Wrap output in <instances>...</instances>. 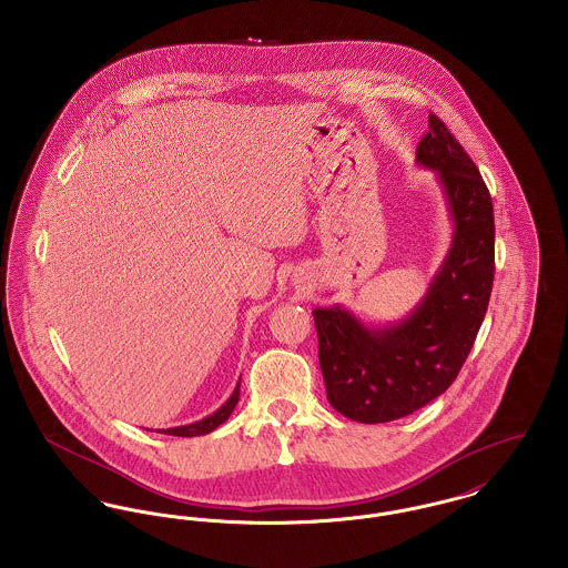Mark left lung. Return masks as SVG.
I'll use <instances>...</instances> for the list:
<instances>
[{"label": "left lung", "instance_id": "1", "mask_svg": "<svg viewBox=\"0 0 568 568\" xmlns=\"http://www.w3.org/2000/svg\"><path fill=\"white\" fill-rule=\"evenodd\" d=\"M416 165L434 171L453 223L450 246L425 296L388 324L363 322L341 304L313 311L328 400L345 418L365 425L403 418L448 390L494 287L491 195L462 143L435 115L416 148Z\"/></svg>", "mask_w": 568, "mask_h": 568}]
</instances>
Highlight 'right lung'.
Wrapping results in <instances>:
<instances>
[{"label": "right lung", "instance_id": "obj_1", "mask_svg": "<svg viewBox=\"0 0 568 568\" xmlns=\"http://www.w3.org/2000/svg\"><path fill=\"white\" fill-rule=\"evenodd\" d=\"M237 400H240V379H237L234 393L230 395V399L225 400L216 412H212L210 416L201 418L197 423H189V425H180V427H169V429H159V434L178 435V437H197V435L210 434V432H214L219 425H223L232 416Z\"/></svg>", "mask_w": 568, "mask_h": 568}]
</instances>
